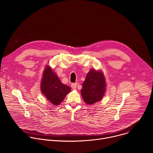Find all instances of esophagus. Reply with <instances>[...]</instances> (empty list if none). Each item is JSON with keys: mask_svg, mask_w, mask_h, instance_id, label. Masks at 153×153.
Here are the masks:
<instances>
[{"mask_svg": "<svg viewBox=\"0 0 153 153\" xmlns=\"http://www.w3.org/2000/svg\"><path fill=\"white\" fill-rule=\"evenodd\" d=\"M77 83H72L71 84V87H72V88L73 89H76V87H77Z\"/></svg>", "mask_w": 153, "mask_h": 153, "instance_id": "34e87169", "label": "esophagus"}]
</instances>
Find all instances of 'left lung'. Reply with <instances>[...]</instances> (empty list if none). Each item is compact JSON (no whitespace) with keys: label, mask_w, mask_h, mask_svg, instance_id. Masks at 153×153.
<instances>
[{"label":"left lung","mask_w":153,"mask_h":153,"mask_svg":"<svg viewBox=\"0 0 153 153\" xmlns=\"http://www.w3.org/2000/svg\"><path fill=\"white\" fill-rule=\"evenodd\" d=\"M105 79L100 71L91 70L82 84L81 95L85 102L92 105L100 101L106 90Z\"/></svg>","instance_id":"left-lung-1"}]
</instances>
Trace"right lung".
<instances>
[{
    "label": "right lung",
    "mask_w": 153,
    "mask_h": 153,
    "mask_svg": "<svg viewBox=\"0 0 153 153\" xmlns=\"http://www.w3.org/2000/svg\"><path fill=\"white\" fill-rule=\"evenodd\" d=\"M42 93L53 105H59L71 91L70 86L63 84L50 67L47 66L41 82Z\"/></svg>",
    "instance_id": "obj_1"
}]
</instances>
